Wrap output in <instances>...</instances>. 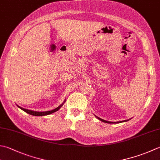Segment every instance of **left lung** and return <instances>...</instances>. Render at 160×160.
I'll return each instance as SVG.
<instances>
[{
    "instance_id": "left-lung-1",
    "label": "left lung",
    "mask_w": 160,
    "mask_h": 160,
    "mask_svg": "<svg viewBox=\"0 0 160 160\" xmlns=\"http://www.w3.org/2000/svg\"><path fill=\"white\" fill-rule=\"evenodd\" d=\"M97 118H98L99 120L102 121V122H105V123H113V122H109V121H105V120H103V119H101V118H98V117H97ZM124 121H127V120L126 121H120V122H124ZM120 122H117V123H120Z\"/></svg>"
}]
</instances>
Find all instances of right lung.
<instances>
[{
	"label": "right lung",
	"instance_id": "obj_1",
	"mask_svg": "<svg viewBox=\"0 0 160 160\" xmlns=\"http://www.w3.org/2000/svg\"><path fill=\"white\" fill-rule=\"evenodd\" d=\"M62 105V104L61 105H59V107H58L57 108H55V109H52V110H51V111H47V112H35V111H32V110H29V109H24V108H22L21 107H19V106H18V108H19L20 109H21L22 110H23L24 112H26V113L29 114L30 115H33V116H46V115H48V114H51L52 113H53V112H55L56 111H58V109L60 108Z\"/></svg>",
	"mask_w": 160,
	"mask_h": 160
}]
</instances>
